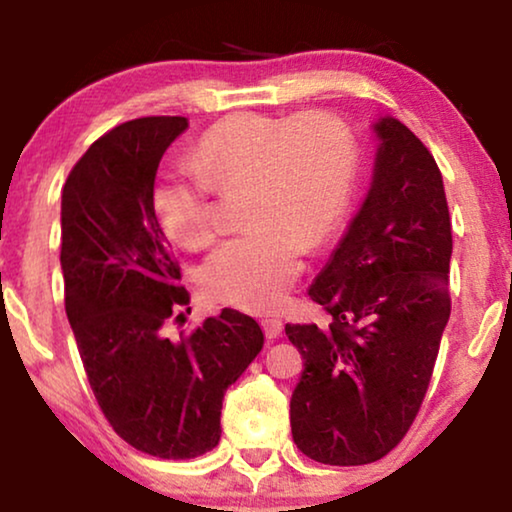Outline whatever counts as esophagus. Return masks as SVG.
Wrapping results in <instances>:
<instances>
[{"label":"esophagus","mask_w":512,"mask_h":512,"mask_svg":"<svg viewBox=\"0 0 512 512\" xmlns=\"http://www.w3.org/2000/svg\"><path fill=\"white\" fill-rule=\"evenodd\" d=\"M262 327H264V335H267V339H271V342H274V339L281 337L283 320L276 318V316H267V318L262 320Z\"/></svg>","instance_id":"esophagus-1"}]
</instances>
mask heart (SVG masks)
Returning a JSON list of instances; mask_svg holds the SVG:
<instances>
[{
  "mask_svg": "<svg viewBox=\"0 0 512 512\" xmlns=\"http://www.w3.org/2000/svg\"><path fill=\"white\" fill-rule=\"evenodd\" d=\"M196 168L159 177L152 208L159 227L187 250L215 241V192H245L248 234L222 243L201 267V285L217 302L264 311L281 304L318 248L349 213L356 142L325 112L267 117L241 112L203 133Z\"/></svg>",
  "mask_w": 512,
  "mask_h": 512,
  "instance_id": "heart-1",
  "label": "heart"
}]
</instances>
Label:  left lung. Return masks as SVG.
Segmentation results:
<instances>
[{
    "label": "left lung",
    "mask_w": 512,
    "mask_h": 512,
    "mask_svg": "<svg viewBox=\"0 0 512 512\" xmlns=\"http://www.w3.org/2000/svg\"><path fill=\"white\" fill-rule=\"evenodd\" d=\"M372 128L370 189L309 288L330 325H285L304 358L292 438L327 466L379 461L405 438L452 311V222L438 163L398 119Z\"/></svg>",
    "instance_id": "obj_1"
}]
</instances>
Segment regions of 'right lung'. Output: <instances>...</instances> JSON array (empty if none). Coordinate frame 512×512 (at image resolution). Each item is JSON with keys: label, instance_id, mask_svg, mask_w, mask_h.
<instances>
[{"label": "right lung", "instance_id": "add662e5", "mask_svg": "<svg viewBox=\"0 0 512 512\" xmlns=\"http://www.w3.org/2000/svg\"><path fill=\"white\" fill-rule=\"evenodd\" d=\"M187 128L185 117L112 128L72 168L60 203L65 311L95 400L128 445L175 461L220 442L224 393L264 346L257 320L234 309L177 342L161 332L189 292L152 192Z\"/></svg>", "mask_w": 512, "mask_h": 512}]
</instances>
